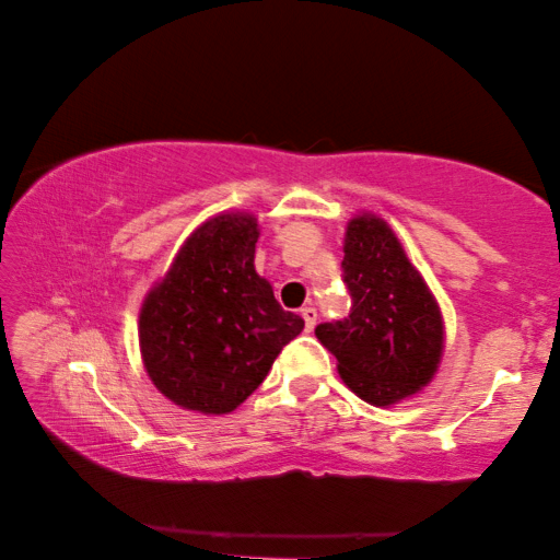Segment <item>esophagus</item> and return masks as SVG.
Listing matches in <instances>:
<instances>
[{
    "mask_svg": "<svg viewBox=\"0 0 560 560\" xmlns=\"http://www.w3.org/2000/svg\"><path fill=\"white\" fill-rule=\"evenodd\" d=\"M300 315H302V319H305V329H307V332H313L315 325H317V310L307 305V307L300 310Z\"/></svg>",
    "mask_w": 560,
    "mask_h": 560,
    "instance_id": "34e87169",
    "label": "esophagus"
}]
</instances>
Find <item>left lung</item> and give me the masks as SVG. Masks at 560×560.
<instances>
[{
    "label": "left lung",
    "instance_id": "8db88e82",
    "mask_svg": "<svg viewBox=\"0 0 560 560\" xmlns=\"http://www.w3.org/2000/svg\"><path fill=\"white\" fill-rule=\"evenodd\" d=\"M342 272L352 313L317 325V340L360 399L392 407L415 397L442 362L444 319L387 220L360 213L347 223Z\"/></svg>",
    "mask_w": 560,
    "mask_h": 560
}]
</instances>
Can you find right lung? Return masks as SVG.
<instances>
[{"instance_id":"right-lung-1","label":"right lung","mask_w":560,"mask_h":560,"mask_svg":"<svg viewBox=\"0 0 560 560\" xmlns=\"http://www.w3.org/2000/svg\"><path fill=\"white\" fill-rule=\"evenodd\" d=\"M258 218L228 210L186 237L168 272L143 298L141 360L163 397L200 415H231L302 332L255 272Z\"/></svg>"}]
</instances>
